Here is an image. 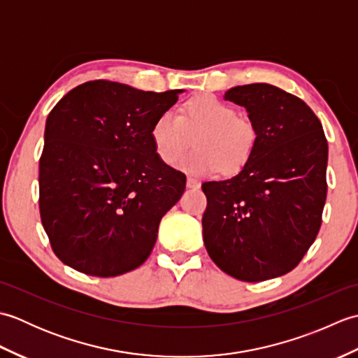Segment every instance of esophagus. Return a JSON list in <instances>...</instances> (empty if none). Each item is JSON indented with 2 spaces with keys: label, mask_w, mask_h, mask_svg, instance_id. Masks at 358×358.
Wrapping results in <instances>:
<instances>
[{
  "label": "esophagus",
  "mask_w": 358,
  "mask_h": 358,
  "mask_svg": "<svg viewBox=\"0 0 358 358\" xmlns=\"http://www.w3.org/2000/svg\"><path fill=\"white\" fill-rule=\"evenodd\" d=\"M186 185H187L189 189H199L200 187V181L196 180V178H194V177H187Z\"/></svg>",
  "instance_id": "1"
}]
</instances>
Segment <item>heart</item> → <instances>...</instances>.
I'll list each match as a JSON object with an SVG mask.
<instances>
[{"instance_id": "heart-1", "label": "heart", "mask_w": 358, "mask_h": 358, "mask_svg": "<svg viewBox=\"0 0 358 358\" xmlns=\"http://www.w3.org/2000/svg\"><path fill=\"white\" fill-rule=\"evenodd\" d=\"M194 136L196 149L179 155ZM257 129L238 117L234 106L215 95H199L189 100L180 115L163 112L154 121L150 138L157 155L186 173L209 175L222 167L223 173H235L245 167L257 146Z\"/></svg>"}]
</instances>
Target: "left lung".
I'll return each instance as SVG.
<instances>
[{
	"label": "left lung",
	"mask_w": 358,
	"mask_h": 358,
	"mask_svg": "<svg viewBox=\"0 0 358 358\" xmlns=\"http://www.w3.org/2000/svg\"><path fill=\"white\" fill-rule=\"evenodd\" d=\"M224 100L246 109L257 146L235 177L201 185L203 240L220 269L254 283L292 271L320 231L328 141L309 106L272 85L235 86Z\"/></svg>",
	"instance_id": "obj_1"
}]
</instances>
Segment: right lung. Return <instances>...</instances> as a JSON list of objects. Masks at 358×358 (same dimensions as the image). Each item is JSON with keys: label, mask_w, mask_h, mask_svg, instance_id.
I'll return each mask as SVG.
<instances>
[{"label": "right lung", "mask_w": 358, "mask_h": 358, "mask_svg": "<svg viewBox=\"0 0 358 358\" xmlns=\"http://www.w3.org/2000/svg\"><path fill=\"white\" fill-rule=\"evenodd\" d=\"M181 92L96 80L72 89L50 110L40 215L64 264L117 277L148 260L159 222L186 189V175L159 159L150 138L154 121Z\"/></svg>", "instance_id": "1"}]
</instances>
